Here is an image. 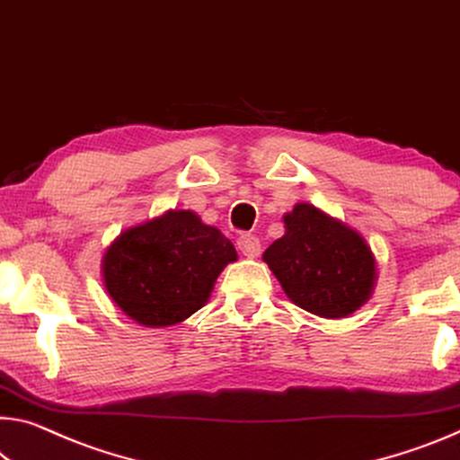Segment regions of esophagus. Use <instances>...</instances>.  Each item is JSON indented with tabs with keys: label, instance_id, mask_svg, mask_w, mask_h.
Segmentation results:
<instances>
[{
	"label": "esophagus",
	"instance_id": "esophagus-1",
	"mask_svg": "<svg viewBox=\"0 0 460 460\" xmlns=\"http://www.w3.org/2000/svg\"><path fill=\"white\" fill-rule=\"evenodd\" d=\"M237 247H239V252H242L245 258H258L260 252H261L260 239L250 235V233H245V235H242V237L237 239Z\"/></svg>",
	"mask_w": 460,
	"mask_h": 460
}]
</instances>
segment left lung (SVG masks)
Segmentation results:
<instances>
[{"mask_svg":"<svg viewBox=\"0 0 460 460\" xmlns=\"http://www.w3.org/2000/svg\"><path fill=\"white\" fill-rule=\"evenodd\" d=\"M266 261L296 307L325 319L352 315L373 296L376 258L358 231L309 202L282 217Z\"/></svg>","mask_w":460,"mask_h":460,"instance_id":"1","label":"left lung"}]
</instances>
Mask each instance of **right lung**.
<instances>
[{
	"label": "right lung",
	"mask_w": 460,
	"mask_h": 460,
	"mask_svg": "<svg viewBox=\"0 0 460 460\" xmlns=\"http://www.w3.org/2000/svg\"><path fill=\"white\" fill-rule=\"evenodd\" d=\"M235 245L194 210L170 208L122 231L102 256V282L128 319L170 327L204 307Z\"/></svg>",
	"instance_id": "1"
}]
</instances>
